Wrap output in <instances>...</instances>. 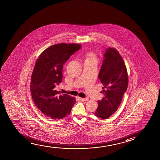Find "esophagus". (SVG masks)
I'll return each instance as SVG.
<instances>
[{"mask_svg":"<svg viewBox=\"0 0 160 160\" xmlns=\"http://www.w3.org/2000/svg\"><path fill=\"white\" fill-rule=\"evenodd\" d=\"M80 99L81 101H87L88 100L87 98H80Z\"/></svg>","mask_w":160,"mask_h":160,"instance_id":"34e87169","label":"esophagus"}]
</instances>
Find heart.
<instances>
[{
	"mask_svg": "<svg viewBox=\"0 0 160 160\" xmlns=\"http://www.w3.org/2000/svg\"><path fill=\"white\" fill-rule=\"evenodd\" d=\"M86 59H96V57L95 56V54L93 53L92 52H88L86 54Z\"/></svg>",
	"mask_w": 160,
	"mask_h": 160,
	"instance_id": "1",
	"label": "heart"
}]
</instances>
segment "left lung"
I'll return each mask as SVG.
<instances>
[{
  "label": "left lung",
  "instance_id": "obj_1",
  "mask_svg": "<svg viewBox=\"0 0 160 160\" xmlns=\"http://www.w3.org/2000/svg\"><path fill=\"white\" fill-rule=\"evenodd\" d=\"M98 78L103 85L101 92L104 97L98 101V106L94 114L106 119L117 111L128 86L127 68L116 49H106Z\"/></svg>",
  "mask_w": 160,
  "mask_h": 160
}]
</instances>
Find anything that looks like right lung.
Wrapping results in <instances>:
<instances>
[{"mask_svg":"<svg viewBox=\"0 0 160 160\" xmlns=\"http://www.w3.org/2000/svg\"><path fill=\"white\" fill-rule=\"evenodd\" d=\"M81 45L59 43L49 47L40 54L31 76L30 91L33 102L45 116L59 119L69 114L75 98L59 95L56 85L62 82L63 65Z\"/></svg>","mask_w":160,"mask_h":160,"instance_id":"add662e5","label":"right lung"}]
</instances>
